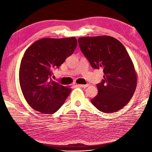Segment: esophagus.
Instances as JSON below:
<instances>
[{"label":"esophagus","instance_id":"34e87169","mask_svg":"<svg viewBox=\"0 0 152 152\" xmlns=\"http://www.w3.org/2000/svg\"><path fill=\"white\" fill-rule=\"evenodd\" d=\"M89 86V84H86V85H82V84H79L78 86H79L80 87H82V88H86L87 87H88Z\"/></svg>","mask_w":152,"mask_h":152}]
</instances>
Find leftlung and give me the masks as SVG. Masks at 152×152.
<instances>
[{"label": "left lung", "mask_w": 152, "mask_h": 152, "mask_svg": "<svg viewBox=\"0 0 152 152\" xmlns=\"http://www.w3.org/2000/svg\"><path fill=\"white\" fill-rule=\"evenodd\" d=\"M82 53L94 69H103L104 79L97 84L98 93L91 103L104 113L116 112L134 94L137 76L124 45L110 36L85 37L78 39Z\"/></svg>", "instance_id": "obj_1"}]
</instances>
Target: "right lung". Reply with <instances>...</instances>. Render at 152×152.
I'll list each match as a JSON object with an SVG mask.
<instances>
[{
	"label": "right lung",
	"mask_w": 152,
	"mask_h": 152,
	"mask_svg": "<svg viewBox=\"0 0 152 152\" xmlns=\"http://www.w3.org/2000/svg\"><path fill=\"white\" fill-rule=\"evenodd\" d=\"M77 45L75 37L45 38L37 40L26 50L19 79L23 94L32 108L53 114L65 103L72 89L53 81L52 72L71 56Z\"/></svg>",
	"instance_id": "obj_1"
}]
</instances>
